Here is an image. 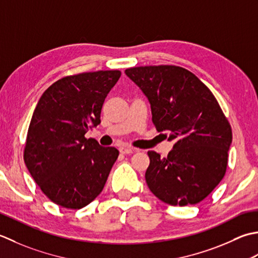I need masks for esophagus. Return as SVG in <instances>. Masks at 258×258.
<instances>
[{
	"label": "esophagus",
	"mask_w": 258,
	"mask_h": 258,
	"mask_svg": "<svg viewBox=\"0 0 258 258\" xmlns=\"http://www.w3.org/2000/svg\"><path fill=\"white\" fill-rule=\"evenodd\" d=\"M119 151H120V154H122V155H128V154H133V152L137 151V149L130 148V147H120Z\"/></svg>",
	"instance_id": "34e87169"
}]
</instances>
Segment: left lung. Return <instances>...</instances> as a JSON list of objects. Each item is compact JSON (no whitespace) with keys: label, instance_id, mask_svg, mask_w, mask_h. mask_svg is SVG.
<instances>
[{"label":"left lung","instance_id":"1","mask_svg":"<svg viewBox=\"0 0 258 258\" xmlns=\"http://www.w3.org/2000/svg\"><path fill=\"white\" fill-rule=\"evenodd\" d=\"M124 73L148 99L156 129L175 143L166 158L148 151L145 177L151 192L171 206L202 202L225 176L233 138L216 98L180 67H137Z\"/></svg>","mask_w":258,"mask_h":258}]
</instances>
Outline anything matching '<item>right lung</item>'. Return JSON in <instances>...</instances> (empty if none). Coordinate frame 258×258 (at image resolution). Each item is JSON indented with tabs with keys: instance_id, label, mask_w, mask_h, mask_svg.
<instances>
[{
	"instance_id": "right-lung-1",
	"label": "right lung",
	"mask_w": 258,
	"mask_h": 258,
	"mask_svg": "<svg viewBox=\"0 0 258 258\" xmlns=\"http://www.w3.org/2000/svg\"><path fill=\"white\" fill-rule=\"evenodd\" d=\"M121 72L62 78L42 94L26 137L24 162L45 196L80 209L99 196L119 156L85 135L100 123L102 104Z\"/></svg>"
}]
</instances>
